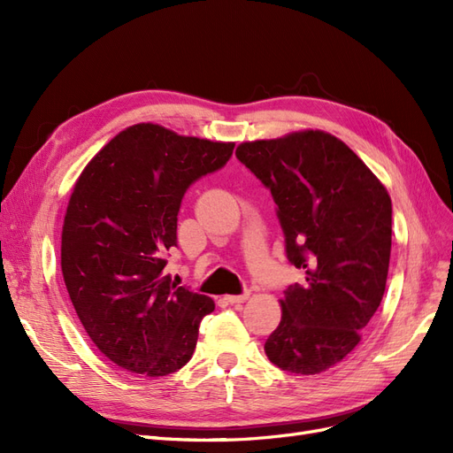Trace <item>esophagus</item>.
Instances as JSON below:
<instances>
[{
  "instance_id": "esophagus-1",
  "label": "esophagus",
  "mask_w": 453,
  "mask_h": 453,
  "mask_svg": "<svg viewBox=\"0 0 453 453\" xmlns=\"http://www.w3.org/2000/svg\"><path fill=\"white\" fill-rule=\"evenodd\" d=\"M250 298V293H243V295H226L225 296V300L228 304H242V303H245V300Z\"/></svg>"
}]
</instances>
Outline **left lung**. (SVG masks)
<instances>
[{"mask_svg": "<svg viewBox=\"0 0 453 453\" xmlns=\"http://www.w3.org/2000/svg\"><path fill=\"white\" fill-rule=\"evenodd\" d=\"M236 157L278 203L287 258L306 273L280 300L266 344L270 363L319 374L346 357L386 291L391 198L366 164L333 134L291 132L243 142Z\"/></svg>", "mask_w": 453, "mask_h": 453, "instance_id": "obj_1", "label": "left lung"}]
</instances>
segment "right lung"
<instances>
[{
    "mask_svg": "<svg viewBox=\"0 0 453 453\" xmlns=\"http://www.w3.org/2000/svg\"><path fill=\"white\" fill-rule=\"evenodd\" d=\"M234 143L180 135L153 122L119 132L81 172L62 226V276L87 334L132 374L166 376L193 357L205 295L164 273L181 198L223 168Z\"/></svg>",
    "mask_w": 453,
    "mask_h": 453,
    "instance_id": "obj_1",
    "label": "right lung"
}]
</instances>
